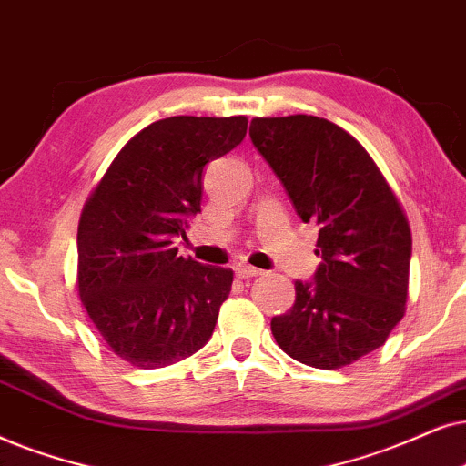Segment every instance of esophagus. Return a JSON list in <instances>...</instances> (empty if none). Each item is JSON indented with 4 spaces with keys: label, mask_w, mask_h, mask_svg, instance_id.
Listing matches in <instances>:
<instances>
[{
    "label": "esophagus",
    "mask_w": 466,
    "mask_h": 466,
    "mask_svg": "<svg viewBox=\"0 0 466 466\" xmlns=\"http://www.w3.org/2000/svg\"><path fill=\"white\" fill-rule=\"evenodd\" d=\"M237 275H238L240 279H251V277H259V275H262V270L253 268V266H249V264H238V266H237Z\"/></svg>",
    "instance_id": "esophagus-1"
}]
</instances>
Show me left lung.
I'll list each match as a JSON object with an SVG mask.
<instances>
[{
    "mask_svg": "<svg viewBox=\"0 0 466 466\" xmlns=\"http://www.w3.org/2000/svg\"><path fill=\"white\" fill-rule=\"evenodd\" d=\"M249 136L298 217L319 226L311 283L270 321L277 345L315 369H343L386 343L405 315L411 229L373 157L332 121L256 116Z\"/></svg>",
    "mask_w": 466,
    "mask_h": 466,
    "instance_id": "1",
    "label": "left lung"
}]
</instances>
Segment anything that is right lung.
Here are the masks:
<instances>
[{"mask_svg": "<svg viewBox=\"0 0 466 466\" xmlns=\"http://www.w3.org/2000/svg\"><path fill=\"white\" fill-rule=\"evenodd\" d=\"M247 134V116H168L140 129L86 198L78 221L80 302L116 356L164 369L207 345L232 268L178 256L200 213L202 170Z\"/></svg>", "mask_w": 466, "mask_h": 466, "instance_id": "obj_1", "label": "right lung"}]
</instances>
